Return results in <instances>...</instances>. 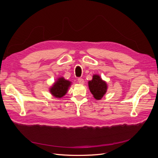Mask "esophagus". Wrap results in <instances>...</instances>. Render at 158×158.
Instances as JSON below:
<instances>
[{
  "instance_id": "esophagus-1",
  "label": "esophagus",
  "mask_w": 158,
  "mask_h": 158,
  "mask_svg": "<svg viewBox=\"0 0 158 158\" xmlns=\"http://www.w3.org/2000/svg\"><path fill=\"white\" fill-rule=\"evenodd\" d=\"M78 82L80 84H84V80L83 78H79L78 79Z\"/></svg>"
}]
</instances>
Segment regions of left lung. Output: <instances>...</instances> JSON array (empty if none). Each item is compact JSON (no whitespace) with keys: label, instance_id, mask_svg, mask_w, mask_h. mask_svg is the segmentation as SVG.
I'll return each instance as SVG.
<instances>
[{"label":"left lung","instance_id":"8db88e82","mask_svg":"<svg viewBox=\"0 0 158 158\" xmlns=\"http://www.w3.org/2000/svg\"><path fill=\"white\" fill-rule=\"evenodd\" d=\"M88 85L91 93L97 100L101 99L106 94L107 89V83L97 74L93 76L92 80L88 82Z\"/></svg>","mask_w":158,"mask_h":158}]
</instances>
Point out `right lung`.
I'll list each match as a JSON object with an SVG mask.
<instances>
[{
    "label": "right lung",
    "mask_w": 158,
    "mask_h": 158,
    "mask_svg": "<svg viewBox=\"0 0 158 158\" xmlns=\"http://www.w3.org/2000/svg\"><path fill=\"white\" fill-rule=\"evenodd\" d=\"M70 85L71 82L70 81L65 80L63 77H60L57 79L49 91L53 96L57 98H60L63 97L68 92Z\"/></svg>",
    "instance_id": "1"
}]
</instances>
